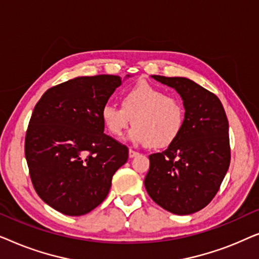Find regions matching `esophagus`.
Masks as SVG:
<instances>
[{
	"label": "esophagus",
	"instance_id": "34e87169",
	"mask_svg": "<svg viewBox=\"0 0 259 259\" xmlns=\"http://www.w3.org/2000/svg\"><path fill=\"white\" fill-rule=\"evenodd\" d=\"M138 154H139V153H138V152H136V151H133V150H130V152H128L130 158H134V157H137Z\"/></svg>",
	"mask_w": 259,
	"mask_h": 259
}]
</instances>
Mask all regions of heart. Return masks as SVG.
I'll use <instances>...</instances> for the list:
<instances>
[{"mask_svg": "<svg viewBox=\"0 0 259 259\" xmlns=\"http://www.w3.org/2000/svg\"><path fill=\"white\" fill-rule=\"evenodd\" d=\"M102 122L109 133L121 137L133 123L128 138L134 144L152 147L171 145L182 132L185 109L179 98L161 88L137 83L121 95V107L107 104L101 109Z\"/></svg>", "mask_w": 259, "mask_h": 259, "instance_id": "heart-1", "label": "heart"}]
</instances>
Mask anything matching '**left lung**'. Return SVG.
Listing matches in <instances>:
<instances>
[{
	"instance_id": "obj_1",
	"label": "left lung",
	"mask_w": 259,
	"mask_h": 259,
	"mask_svg": "<svg viewBox=\"0 0 259 259\" xmlns=\"http://www.w3.org/2000/svg\"><path fill=\"white\" fill-rule=\"evenodd\" d=\"M175 88L185 119L178 138L161 153L151 154L145 187L159 206L185 215L213 199L229 169V121L217 95L187 77L152 75Z\"/></svg>"
}]
</instances>
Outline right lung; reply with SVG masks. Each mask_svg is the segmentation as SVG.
Segmentation results:
<instances>
[{
    "label": "right lung",
    "mask_w": 259,
    "mask_h": 259,
    "mask_svg": "<svg viewBox=\"0 0 259 259\" xmlns=\"http://www.w3.org/2000/svg\"><path fill=\"white\" fill-rule=\"evenodd\" d=\"M120 84L118 75L79 76L49 88L35 106L24 143L30 179L38 197L63 214L100 205L128 159V148L104 133L101 119Z\"/></svg>",
    "instance_id": "add662e5"
}]
</instances>
